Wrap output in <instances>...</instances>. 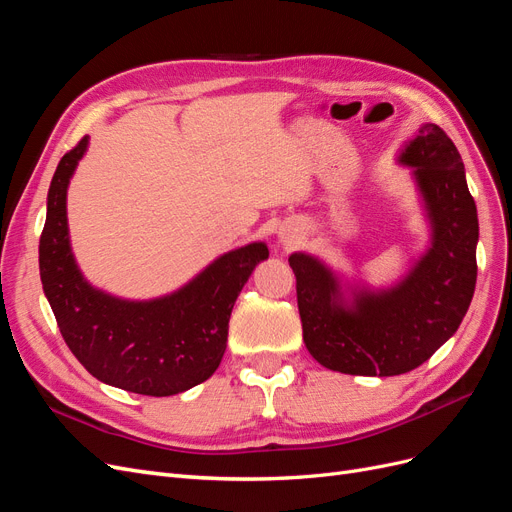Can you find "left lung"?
Returning <instances> with one entry per match:
<instances>
[{
    "mask_svg": "<svg viewBox=\"0 0 512 512\" xmlns=\"http://www.w3.org/2000/svg\"><path fill=\"white\" fill-rule=\"evenodd\" d=\"M431 220V247L401 284L361 290L348 305L337 277L307 254L288 258L297 277L303 342L314 359L352 376H399L423 365L459 329L476 286L478 218L455 143L425 123L401 151Z\"/></svg>",
    "mask_w": 512,
    "mask_h": 512,
    "instance_id": "1",
    "label": "left lung"
}]
</instances>
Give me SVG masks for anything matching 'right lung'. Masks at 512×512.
<instances>
[{
  "label": "right lung",
  "mask_w": 512,
  "mask_h": 512,
  "mask_svg": "<svg viewBox=\"0 0 512 512\" xmlns=\"http://www.w3.org/2000/svg\"><path fill=\"white\" fill-rule=\"evenodd\" d=\"M87 136L59 160L40 235V280L61 337L91 376L117 389L168 397L205 382L218 369L228 320L265 243L220 256L181 290L153 301H123L96 290L76 267L66 218L68 183Z\"/></svg>",
  "instance_id": "add662e5"
}]
</instances>
